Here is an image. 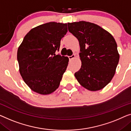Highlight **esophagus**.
<instances>
[{
  "label": "esophagus",
  "instance_id": "1",
  "mask_svg": "<svg viewBox=\"0 0 131 131\" xmlns=\"http://www.w3.org/2000/svg\"><path fill=\"white\" fill-rule=\"evenodd\" d=\"M75 58V54H72V55L69 56V59H71V60L74 59V58Z\"/></svg>",
  "mask_w": 131,
  "mask_h": 131
}]
</instances>
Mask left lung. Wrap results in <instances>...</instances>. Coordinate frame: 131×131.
<instances>
[{"mask_svg":"<svg viewBox=\"0 0 131 131\" xmlns=\"http://www.w3.org/2000/svg\"><path fill=\"white\" fill-rule=\"evenodd\" d=\"M68 26L81 48V68L75 73L78 82L91 91L103 88L114 77L119 59L115 40L93 23L81 21L68 23Z\"/></svg>","mask_w":131,"mask_h":131,"instance_id":"left-lung-1","label":"left lung"}]
</instances>
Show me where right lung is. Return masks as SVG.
<instances>
[{"instance_id": "obj_1", "label": "right lung", "mask_w": 131, "mask_h": 131, "mask_svg": "<svg viewBox=\"0 0 131 131\" xmlns=\"http://www.w3.org/2000/svg\"><path fill=\"white\" fill-rule=\"evenodd\" d=\"M67 24L49 22L31 29L19 47L17 59L23 81L34 91L50 94L59 87L68 65V57L56 54Z\"/></svg>"}]
</instances>
